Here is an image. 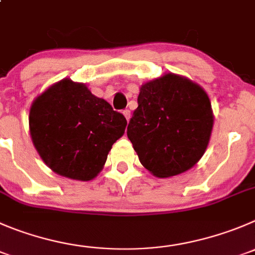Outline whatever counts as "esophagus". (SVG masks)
Segmentation results:
<instances>
[{
    "instance_id": "esophagus-1",
    "label": "esophagus",
    "mask_w": 255,
    "mask_h": 255,
    "mask_svg": "<svg viewBox=\"0 0 255 255\" xmlns=\"http://www.w3.org/2000/svg\"><path fill=\"white\" fill-rule=\"evenodd\" d=\"M123 114H124V116H125V118H126V120L129 121L130 120V116H131V114H130V110L125 109V110L123 111Z\"/></svg>"
}]
</instances>
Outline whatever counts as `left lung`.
I'll use <instances>...</instances> for the list:
<instances>
[{
    "mask_svg": "<svg viewBox=\"0 0 255 255\" xmlns=\"http://www.w3.org/2000/svg\"><path fill=\"white\" fill-rule=\"evenodd\" d=\"M128 126L140 162L152 175L169 178L193 168L212 135V104L203 87L166 74L140 87Z\"/></svg>",
    "mask_w": 255,
    "mask_h": 255,
    "instance_id": "8db88e82",
    "label": "left lung"
}]
</instances>
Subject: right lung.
I'll use <instances>...</instances> for the list:
<instances>
[{
  "label": "right lung",
  "instance_id": "add662e5",
  "mask_svg": "<svg viewBox=\"0 0 255 255\" xmlns=\"http://www.w3.org/2000/svg\"><path fill=\"white\" fill-rule=\"evenodd\" d=\"M28 124L33 145L51 170L89 181L103 170L128 121L84 84L64 79L36 98Z\"/></svg>",
  "mask_w": 255,
  "mask_h": 255
}]
</instances>
